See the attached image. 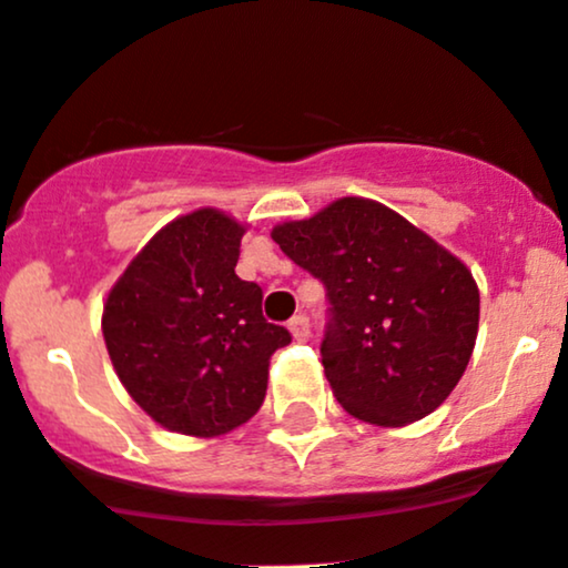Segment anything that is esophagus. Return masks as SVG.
Masks as SVG:
<instances>
[{"label": "esophagus", "mask_w": 568, "mask_h": 568, "mask_svg": "<svg viewBox=\"0 0 568 568\" xmlns=\"http://www.w3.org/2000/svg\"><path fill=\"white\" fill-rule=\"evenodd\" d=\"M288 332H291V336H294L296 342H304V339H307V336H310V321H307V315H296V317H291Z\"/></svg>", "instance_id": "esophagus-1"}]
</instances>
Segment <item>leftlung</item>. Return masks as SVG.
<instances>
[{
    "label": "left lung",
    "mask_w": 568,
    "mask_h": 568,
    "mask_svg": "<svg viewBox=\"0 0 568 568\" xmlns=\"http://www.w3.org/2000/svg\"><path fill=\"white\" fill-rule=\"evenodd\" d=\"M272 240L326 285L332 323L321 355L345 413L398 428L453 394L479 326V291L464 261L364 196L277 223Z\"/></svg>",
    "instance_id": "obj_1"
}]
</instances>
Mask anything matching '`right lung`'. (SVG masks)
Wrapping results in <instances>:
<instances>
[{
	"label": "right lung",
	"instance_id": "obj_1",
	"mask_svg": "<svg viewBox=\"0 0 568 568\" xmlns=\"http://www.w3.org/2000/svg\"><path fill=\"white\" fill-rule=\"evenodd\" d=\"M245 223L199 207L159 229L108 291L102 334L129 396L166 432L213 439L258 413L291 342L236 277Z\"/></svg>",
	"mask_w": 568,
	"mask_h": 568
}]
</instances>
